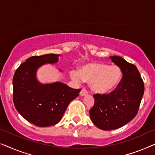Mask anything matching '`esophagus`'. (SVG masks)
Wrapping results in <instances>:
<instances>
[{
	"label": "esophagus",
	"mask_w": 155,
	"mask_h": 155,
	"mask_svg": "<svg viewBox=\"0 0 155 155\" xmlns=\"http://www.w3.org/2000/svg\"><path fill=\"white\" fill-rule=\"evenodd\" d=\"M88 94V91H86V88H82L81 91L80 92V95L81 96H84V95H86Z\"/></svg>",
	"instance_id": "esophagus-1"
}]
</instances>
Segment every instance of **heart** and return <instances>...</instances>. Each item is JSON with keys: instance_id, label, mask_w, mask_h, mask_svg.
Masks as SVG:
<instances>
[{"instance_id": "heart-1", "label": "heart", "mask_w": 155, "mask_h": 155, "mask_svg": "<svg viewBox=\"0 0 155 155\" xmlns=\"http://www.w3.org/2000/svg\"><path fill=\"white\" fill-rule=\"evenodd\" d=\"M71 77L77 82L82 80L89 82L95 93L107 94L114 91L120 84L122 71L116 64L91 62L82 66L78 71H71Z\"/></svg>"}]
</instances>
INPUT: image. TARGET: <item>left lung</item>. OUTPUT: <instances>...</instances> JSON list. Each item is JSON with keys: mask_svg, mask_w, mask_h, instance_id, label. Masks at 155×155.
<instances>
[{"mask_svg": "<svg viewBox=\"0 0 155 155\" xmlns=\"http://www.w3.org/2000/svg\"><path fill=\"white\" fill-rule=\"evenodd\" d=\"M120 67V84L109 94H94V105L89 111L91 119L104 130L117 129L136 116L144 93V83L137 67L119 56H110Z\"/></svg>", "mask_w": 155, "mask_h": 155, "instance_id": "obj_1", "label": "left lung"}]
</instances>
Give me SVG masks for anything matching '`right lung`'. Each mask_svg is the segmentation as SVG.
I'll return each instance as SVG.
<instances>
[{
	"instance_id": "obj_1",
	"label": "right lung",
	"mask_w": 155,
	"mask_h": 155,
	"mask_svg": "<svg viewBox=\"0 0 155 155\" xmlns=\"http://www.w3.org/2000/svg\"><path fill=\"white\" fill-rule=\"evenodd\" d=\"M59 55L32 56L23 62L13 77V102L18 112L39 127L55 125L61 120L71 101L81 89L71 88L61 82L41 84L36 73L43 64H54Z\"/></svg>"
}]
</instances>
